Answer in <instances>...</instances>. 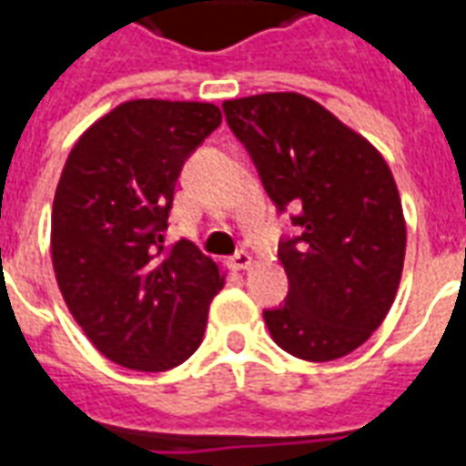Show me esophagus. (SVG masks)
Instances as JSON below:
<instances>
[{"label":"esophagus","instance_id":"1","mask_svg":"<svg viewBox=\"0 0 466 466\" xmlns=\"http://www.w3.org/2000/svg\"><path fill=\"white\" fill-rule=\"evenodd\" d=\"M229 264H232L234 269H249V267L254 264V259H252V254L244 252V249H239V252L234 254L232 259H229Z\"/></svg>","mask_w":466,"mask_h":466}]
</instances>
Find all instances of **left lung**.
<instances>
[{
  "label": "left lung",
  "mask_w": 466,
  "mask_h": 466,
  "mask_svg": "<svg viewBox=\"0 0 466 466\" xmlns=\"http://www.w3.org/2000/svg\"><path fill=\"white\" fill-rule=\"evenodd\" d=\"M227 124L297 237L279 242L289 294L264 309L292 357L332 361L384 322L400 287L407 227L390 167L361 134L297 92L222 105Z\"/></svg>",
  "instance_id": "obj_1"
}]
</instances>
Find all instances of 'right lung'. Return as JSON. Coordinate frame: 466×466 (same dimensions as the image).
I'll use <instances>...</instances> for the list:
<instances>
[{"label": "right lung", "mask_w": 466, "mask_h": 466, "mask_svg": "<svg viewBox=\"0 0 466 466\" xmlns=\"http://www.w3.org/2000/svg\"><path fill=\"white\" fill-rule=\"evenodd\" d=\"M219 124L207 102L134 99L66 157L52 207L56 284L89 342L127 370H172L202 344L224 279L192 242L164 249L162 232L187 157Z\"/></svg>", "instance_id": "obj_1"}]
</instances>
